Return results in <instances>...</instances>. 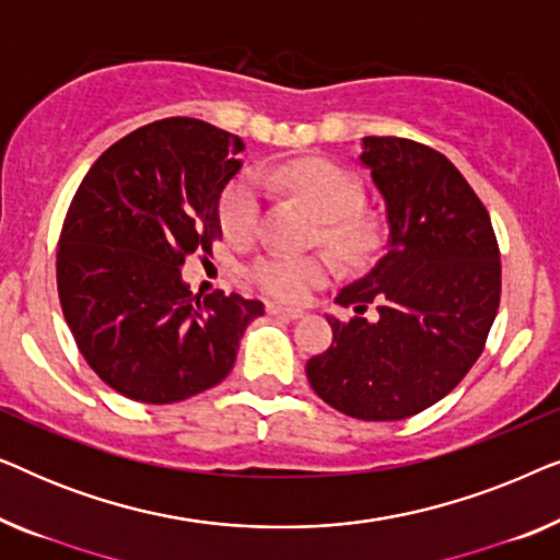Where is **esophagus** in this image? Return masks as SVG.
Masks as SVG:
<instances>
[{"label":"esophagus","mask_w":560,"mask_h":560,"mask_svg":"<svg viewBox=\"0 0 560 560\" xmlns=\"http://www.w3.org/2000/svg\"><path fill=\"white\" fill-rule=\"evenodd\" d=\"M267 313H270V316L290 318V320H295V318H301V316H303V311H298V308H285V305H278V303H267Z\"/></svg>","instance_id":"1"}]
</instances>
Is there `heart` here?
Returning <instances> with one entry per match:
<instances>
[{
	"instance_id": "1",
	"label": "heart",
	"mask_w": 560,
	"mask_h": 560,
	"mask_svg": "<svg viewBox=\"0 0 560 560\" xmlns=\"http://www.w3.org/2000/svg\"><path fill=\"white\" fill-rule=\"evenodd\" d=\"M282 186L301 194L324 219L320 236L343 262L362 265L380 247V229L374 219L359 211L364 201L362 183L347 167L331 160L308 158L288 163L278 171ZM262 198L255 178L236 180L221 203V224L232 240L247 242L257 234ZM334 272L326 255H267L252 265L249 278L275 301L301 303L328 282Z\"/></svg>"
}]
</instances>
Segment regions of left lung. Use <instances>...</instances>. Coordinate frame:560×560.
Returning a JSON list of instances; mask_svg holds the SVG:
<instances>
[{"mask_svg": "<svg viewBox=\"0 0 560 560\" xmlns=\"http://www.w3.org/2000/svg\"><path fill=\"white\" fill-rule=\"evenodd\" d=\"M362 163L387 206V252L336 295L354 316H328L334 341L305 374L343 416L402 420L446 397L485 351L500 308V247L485 203L439 150L364 137Z\"/></svg>", "mask_w": 560, "mask_h": 560, "instance_id": "8db88e82", "label": "left lung"}]
</instances>
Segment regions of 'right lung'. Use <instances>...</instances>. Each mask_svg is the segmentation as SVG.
Returning a JSON list of instances; mask_svg holds the SVG:
<instances>
[{
	"label": "right lung",
	"instance_id": "add662e5",
	"mask_svg": "<svg viewBox=\"0 0 560 560\" xmlns=\"http://www.w3.org/2000/svg\"><path fill=\"white\" fill-rule=\"evenodd\" d=\"M244 142L190 117L114 142L81 180L58 240V298L91 370L129 400L167 405L219 385L265 305L183 282L221 240L219 201Z\"/></svg>",
	"mask_w": 560,
	"mask_h": 560
}]
</instances>
